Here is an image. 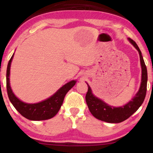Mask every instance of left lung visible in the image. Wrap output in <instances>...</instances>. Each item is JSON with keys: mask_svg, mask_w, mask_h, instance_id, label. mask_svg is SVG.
I'll use <instances>...</instances> for the list:
<instances>
[{"mask_svg": "<svg viewBox=\"0 0 153 153\" xmlns=\"http://www.w3.org/2000/svg\"><path fill=\"white\" fill-rule=\"evenodd\" d=\"M129 42L132 44L136 49L138 50L140 56L142 68V78L141 87L139 91L136 94L135 97L125 106L121 107H114L108 106L105 102L102 101L95 97L92 93L91 87L88 84V89L85 95V101L88 106L89 111L93 116L98 120L111 123H118L127 120L134 113L137 111L144 101L147 91L148 73L145 62H144L141 52L139 47L133 39L128 38Z\"/></svg>", "mask_w": 153, "mask_h": 153, "instance_id": "left-lung-1", "label": "left lung"}]
</instances>
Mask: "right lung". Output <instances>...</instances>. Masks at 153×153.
I'll use <instances>...</instances> for the list:
<instances>
[{"instance_id": "obj_1", "label": "right lung", "mask_w": 153, "mask_h": 153, "mask_svg": "<svg viewBox=\"0 0 153 153\" xmlns=\"http://www.w3.org/2000/svg\"><path fill=\"white\" fill-rule=\"evenodd\" d=\"M14 54L8 62L6 73V86L8 97L14 108L25 118L30 120H44L55 116L62 106L65 96L67 93L74 86L76 81H71L64 85L56 93L47 100L37 104H26L18 99L12 93L10 85V65Z\"/></svg>"}]
</instances>
